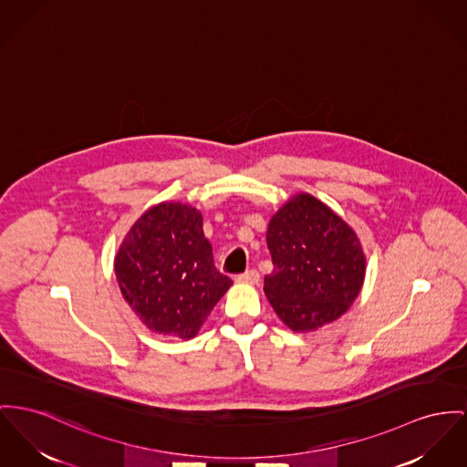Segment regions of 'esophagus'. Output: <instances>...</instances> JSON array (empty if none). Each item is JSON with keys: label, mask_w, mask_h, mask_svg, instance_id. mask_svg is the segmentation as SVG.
Instances as JSON below:
<instances>
[{"label": "esophagus", "mask_w": 467, "mask_h": 467, "mask_svg": "<svg viewBox=\"0 0 467 467\" xmlns=\"http://www.w3.org/2000/svg\"><path fill=\"white\" fill-rule=\"evenodd\" d=\"M258 280H260V275L254 269H251V271H246L244 275H239L235 278V283H239V285H256Z\"/></svg>", "instance_id": "34e87169"}]
</instances>
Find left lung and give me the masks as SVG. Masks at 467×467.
Wrapping results in <instances>:
<instances>
[{
	"mask_svg": "<svg viewBox=\"0 0 467 467\" xmlns=\"http://www.w3.org/2000/svg\"><path fill=\"white\" fill-rule=\"evenodd\" d=\"M275 271L264 292L294 333L338 320L361 292L367 256L358 234L310 192L290 196L267 226Z\"/></svg>",
	"mask_w": 467,
	"mask_h": 467,
	"instance_id": "obj_1",
	"label": "left lung"
}]
</instances>
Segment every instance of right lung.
Masks as SVG:
<instances>
[{
	"label": "right lung",
	"instance_id": "obj_1",
	"mask_svg": "<svg viewBox=\"0 0 467 467\" xmlns=\"http://www.w3.org/2000/svg\"><path fill=\"white\" fill-rule=\"evenodd\" d=\"M115 275L130 310L159 335L189 340L232 280L214 267L202 213L182 202H161L125 234Z\"/></svg>",
	"mask_w": 467,
	"mask_h": 467
}]
</instances>
